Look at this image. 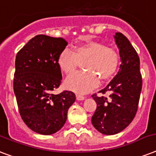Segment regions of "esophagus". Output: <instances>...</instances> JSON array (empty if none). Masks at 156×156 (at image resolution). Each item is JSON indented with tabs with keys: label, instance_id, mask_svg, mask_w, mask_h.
Wrapping results in <instances>:
<instances>
[{
	"label": "esophagus",
	"instance_id": "obj_1",
	"mask_svg": "<svg viewBox=\"0 0 156 156\" xmlns=\"http://www.w3.org/2000/svg\"><path fill=\"white\" fill-rule=\"evenodd\" d=\"M76 98H77V100H83L86 99L85 96H83V95H79V94H77V95H76Z\"/></svg>",
	"mask_w": 156,
	"mask_h": 156
}]
</instances>
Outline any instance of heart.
Here are the masks:
<instances>
[{
	"label": "heart",
	"instance_id": "b5f03b06",
	"mask_svg": "<svg viewBox=\"0 0 156 156\" xmlns=\"http://www.w3.org/2000/svg\"><path fill=\"white\" fill-rule=\"evenodd\" d=\"M85 60L83 67L87 71L69 76L66 86L79 93H87L96 87L99 77L108 80L116 72L121 61L118 50L100 42H89L74 48L73 52L65 48L58 56V66L66 74H70L78 67V61Z\"/></svg>",
	"mask_w": 156,
	"mask_h": 156
}]
</instances>
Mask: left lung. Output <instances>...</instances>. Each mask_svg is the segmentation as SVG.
Segmentation results:
<instances>
[{
    "label": "left lung",
    "mask_w": 156,
    "mask_h": 156,
    "mask_svg": "<svg viewBox=\"0 0 156 156\" xmlns=\"http://www.w3.org/2000/svg\"><path fill=\"white\" fill-rule=\"evenodd\" d=\"M115 40L120 49V69L108 85L99 91L104 95L108 92V98L91 95L97 104L91 118L92 125L107 135L120 133L133 121L143 87L140 60L136 50L121 33H116Z\"/></svg>",
    "instance_id": "obj_1"
}]
</instances>
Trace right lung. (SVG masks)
<instances>
[{
	"mask_svg": "<svg viewBox=\"0 0 156 156\" xmlns=\"http://www.w3.org/2000/svg\"><path fill=\"white\" fill-rule=\"evenodd\" d=\"M67 44L63 38L38 35L16 56L13 91L19 113L24 123L40 134L49 135L60 130L76 100L70 90L52 93L61 84L57 61Z\"/></svg>",
	"mask_w": 156,
	"mask_h": 156,
	"instance_id": "1",
	"label": "right lung"
}]
</instances>
